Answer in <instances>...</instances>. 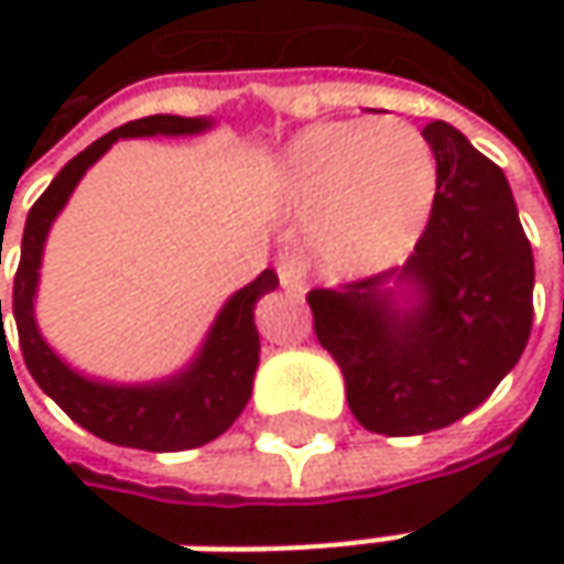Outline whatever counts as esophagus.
Returning <instances> with one entry per match:
<instances>
[{
	"instance_id": "esophagus-1",
	"label": "esophagus",
	"mask_w": 564,
	"mask_h": 564,
	"mask_svg": "<svg viewBox=\"0 0 564 564\" xmlns=\"http://www.w3.org/2000/svg\"><path fill=\"white\" fill-rule=\"evenodd\" d=\"M275 272H279V282H282V289L292 294H301L304 292V263L297 260V257H279V267H275Z\"/></svg>"
}]
</instances>
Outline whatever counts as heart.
I'll return each mask as SVG.
<instances>
[{
    "label": "heart",
    "instance_id": "obj_1",
    "mask_svg": "<svg viewBox=\"0 0 564 564\" xmlns=\"http://www.w3.org/2000/svg\"><path fill=\"white\" fill-rule=\"evenodd\" d=\"M272 191L294 213H311L323 263L367 272L417 235L436 194V160L408 121H319L282 147Z\"/></svg>",
    "mask_w": 564,
    "mask_h": 564
}]
</instances>
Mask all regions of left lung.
I'll use <instances>...</instances> for the list:
<instances>
[{"label":"left lung","instance_id":"1","mask_svg":"<svg viewBox=\"0 0 564 564\" xmlns=\"http://www.w3.org/2000/svg\"><path fill=\"white\" fill-rule=\"evenodd\" d=\"M423 138L436 197L414 253L395 270L307 292L351 414L382 436L462 421L531 338L533 250L506 172L448 121H430Z\"/></svg>","mask_w":564,"mask_h":564}]
</instances>
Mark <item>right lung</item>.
<instances>
[{"instance_id":"right-lung-1","label":"right lung","mask_w":564,"mask_h":564,"mask_svg":"<svg viewBox=\"0 0 564 564\" xmlns=\"http://www.w3.org/2000/svg\"><path fill=\"white\" fill-rule=\"evenodd\" d=\"M216 128L209 116H147L128 121L112 134L94 141L77 153L31 206L24 238H21V263L14 275L11 311L21 338V355L36 379V386L87 433L124 448L147 452H185L213 443L223 436L238 414L245 411L253 392V377L260 367V333L253 323V307L263 294L279 289L275 270H263L253 282L228 297L209 323L200 348L182 370L163 379L147 382H116V379L87 377L75 370L55 351L40 333L36 323V292H40V267L50 228L75 194L87 169L109 153V147L131 138H197ZM2 319V301H0Z\"/></svg>"}]
</instances>
